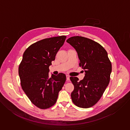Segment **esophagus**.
Returning a JSON list of instances; mask_svg holds the SVG:
<instances>
[{
    "mask_svg": "<svg viewBox=\"0 0 130 130\" xmlns=\"http://www.w3.org/2000/svg\"><path fill=\"white\" fill-rule=\"evenodd\" d=\"M66 79H67V81H69V76L66 75Z\"/></svg>",
    "mask_w": 130,
    "mask_h": 130,
    "instance_id": "obj_1",
    "label": "esophagus"
}]
</instances>
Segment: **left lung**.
<instances>
[{
  "instance_id": "obj_1",
  "label": "left lung",
  "mask_w": 130,
  "mask_h": 130,
  "mask_svg": "<svg viewBox=\"0 0 130 130\" xmlns=\"http://www.w3.org/2000/svg\"><path fill=\"white\" fill-rule=\"evenodd\" d=\"M66 42L76 50L79 66L85 72L84 79L80 81L77 77H70L74 85L72 101L78 107H90L100 100L109 84L112 64L105 49L94 41L76 36Z\"/></svg>"
}]
</instances>
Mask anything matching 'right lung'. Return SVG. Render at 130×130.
<instances>
[{
    "instance_id": "1",
    "label": "right lung",
    "mask_w": 130,
    "mask_h": 130,
    "mask_svg": "<svg viewBox=\"0 0 130 130\" xmlns=\"http://www.w3.org/2000/svg\"><path fill=\"white\" fill-rule=\"evenodd\" d=\"M66 38L64 35L45 39L30 45L24 52L18 68L21 84L31 102L41 109L57 102L66 79L64 73L49 76V67Z\"/></svg>"
}]
</instances>
